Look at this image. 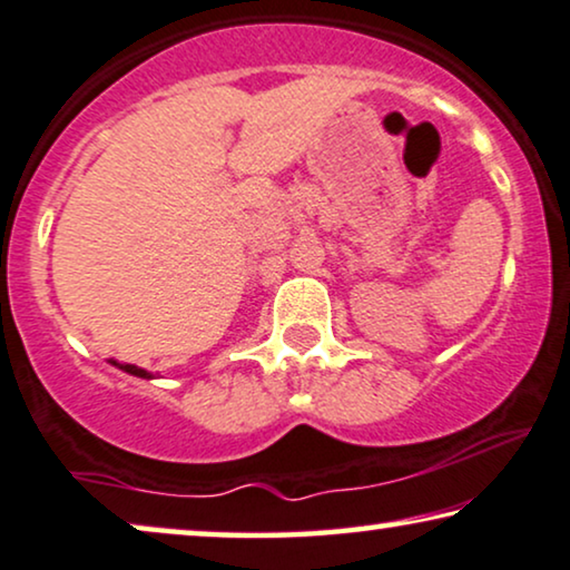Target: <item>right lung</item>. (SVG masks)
Wrapping results in <instances>:
<instances>
[{
  "label": "right lung",
  "mask_w": 570,
  "mask_h": 570,
  "mask_svg": "<svg viewBox=\"0 0 570 570\" xmlns=\"http://www.w3.org/2000/svg\"><path fill=\"white\" fill-rule=\"evenodd\" d=\"M109 364H114V367H119V370H125L127 375H135V377H142V381H150V375L148 370H142V367H138V364H121V362H117V360H109Z\"/></svg>",
  "instance_id": "obj_1"
}]
</instances>
